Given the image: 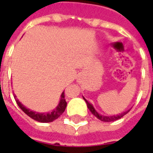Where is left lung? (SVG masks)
I'll use <instances>...</instances> for the list:
<instances>
[{
  "mask_svg": "<svg viewBox=\"0 0 153 153\" xmlns=\"http://www.w3.org/2000/svg\"><path fill=\"white\" fill-rule=\"evenodd\" d=\"M83 99H84L85 102L87 103V106H88V108L89 109V111L92 112V114L94 115V116H95L98 119H100V121H103V122H113V121L117 120V119H120L121 117H123L124 115L127 114V113L130 111V110H128L127 111H124V112H123V113H121V114L119 115H114V116H104V115H100V113H98L97 111H96V110H95L94 107L93 106V105L88 102L84 97H83Z\"/></svg>",
  "mask_w": 153,
  "mask_h": 153,
  "instance_id": "8db88e82",
  "label": "left lung"
}]
</instances>
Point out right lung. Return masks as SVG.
<instances>
[{
    "label": "right lung",
    "mask_w": 153,
    "mask_h": 153,
    "mask_svg": "<svg viewBox=\"0 0 153 153\" xmlns=\"http://www.w3.org/2000/svg\"><path fill=\"white\" fill-rule=\"evenodd\" d=\"M65 92H63L61 94V96H60V100L59 102V105H57L54 110L52 111V112H48V113H39V112H36V111H33L30 109L26 108L24 105H22L20 101L16 98L15 95V100L18 104V105L19 106V108L25 113L28 115L30 117H31L34 120L40 122V123H51L53 121H54L57 119L58 117H59L63 112L65 111V110L66 108V105H67V103L65 100Z\"/></svg>",
    "instance_id": "add662e5"
}]
</instances>
